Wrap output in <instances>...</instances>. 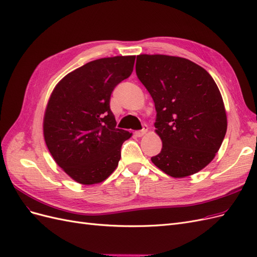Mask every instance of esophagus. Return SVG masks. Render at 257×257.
<instances>
[{
    "label": "esophagus",
    "instance_id": "esophagus-1",
    "mask_svg": "<svg viewBox=\"0 0 257 257\" xmlns=\"http://www.w3.org/2000/svg\"><path fill=\"white\" fill-rule=\"evenodd\" d=\"M148 132V126L147 125H144V127H143V130H139V131H136L135 132V135L137 136V137H142V136H144L146 133Z\"/></svg>",
    "mask_w": 257,
    "mask_h": 257
}]
</instances>
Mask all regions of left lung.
Instances as JSON below:
<instances>
[{
	"label": "left lung",
	"mask_w": 257,
	"mask_h": 257,
	"mask_svg": "<svg viewBox=\"0 0 257 257\" xmlns=\"http://www.w3.org/2000/svg\"><path fill=\"white\" fill-rule=\"evenodd\" d=\"M136 75L153 98L163 143L152 163L174 178L196 174L213 160L227 130L213 78L188 59L163 54L137 56Z\"/></svg>",
	"instance_id": "obj_1"
}]
</instances>
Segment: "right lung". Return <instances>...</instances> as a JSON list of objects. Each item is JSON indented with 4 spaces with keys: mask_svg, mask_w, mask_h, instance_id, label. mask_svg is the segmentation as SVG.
<instances>
[{
    "mask_svg": "<svg viewBox=\"0 0 257 257\" xmlns=\"http://www.w3.org/2000/svg\"><path fill=\"white\" fill-rule=\"evenodd\" d=\"M134 63V56L89 62L52 92L44 118L45 142L57 164L77 182L99 183L118 166L122 144L132 134L116 128L110 96Z\"/></svg>",
    "mask_w": 257,
    "mask_h": 257,
    "instance_id": "1",
    "label": "right lung"
}]
</instances>
